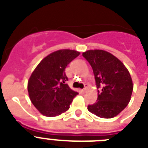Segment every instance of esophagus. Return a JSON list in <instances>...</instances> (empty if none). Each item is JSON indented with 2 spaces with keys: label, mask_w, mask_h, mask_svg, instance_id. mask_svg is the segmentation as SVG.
<instances>
[{
  "label": "esophagus",
  "mask_w": 148,
  "mask_h": 148,
  "mask_svg": "<svg viewBox=\"0 0 148 148\" xmlns=\"http://www.w3.org/2000/svg\"><path fill=\"white\" fill-rule=\"evenodd\" d=\"M88 84H84V89H83V92L84 93L87 92V90H88Z\"/></svg>",
  "instance_id": "1"
}]
</instances>
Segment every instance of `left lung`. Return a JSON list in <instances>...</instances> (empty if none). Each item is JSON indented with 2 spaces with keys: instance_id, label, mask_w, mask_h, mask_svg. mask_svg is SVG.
I'll list each match as a JSON object with an SVG mask.
<instances>
[{
  "instance_id": "8db88e82",
  "label": "left lung",
  "mask_w": 148,
  "mask_h": 148,
  "mask_svg": "<svg viewBox=\"0 0 148 148\" xmlns=\"http://www.w3.org/2000/svg\"><path fill=\"white\" fill-rule=\"evenodd\" d=\"M93 69L97 88V102L88 110L101 118L117 116L128 104L133 91L130 73L123 63L109 52L90 50L82 53Z\"/></svg>"
}]
</instances>
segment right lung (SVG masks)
I'll return each mask as SVG.
<instances>
[{
	"mask_svg": "<svg viewBox=\"0 0 148 148\" xmlns=\"http://www.w3.org/2000/svg\"><path fill=\"white\" fill-rule=\"evenodd\" d=\"M80 52L59 50L43 59L33 71L27 84L29 97L43 115L55 117L67 111L78 93L66 84L65 68Z\"/></svg>",
	"mask_w": 148,
	"mask_h": 148,
	"instance_id": "right-lung-1",
	"label": "right lung"
}]
</instances>
